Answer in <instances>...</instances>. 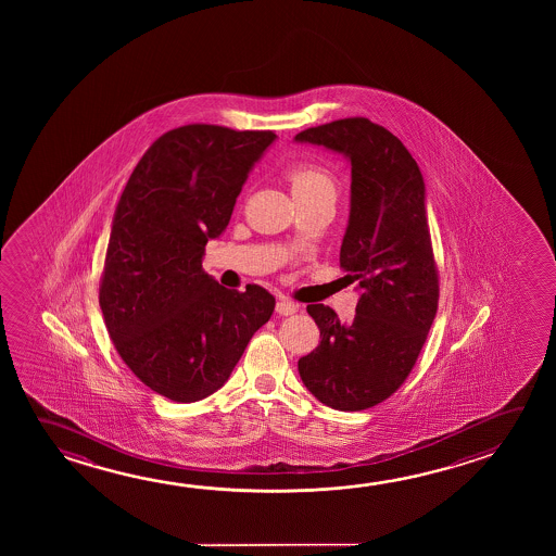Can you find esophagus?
Returning <instances> with one entry per match:
<instances>
[{"instance_id":"34e87169","label":"esophagus","mask_w":556,"mask_h":556,"mask_svg":"<svg viewBox=\"0 0 556 556\" xmlns=\"http://www.w3.org/2000/svg\"><path fill=\"white\" fill-rule=\"evenodd\" d=\"M275 309H277V314H281V316H292V314L299 309V304L287 301V299H281V301L277 302Z\"/></svg>"}]
</instances>
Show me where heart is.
Here are the masks:
<instances>
[{"instance_id": "1", "label": "heart", "mask_w": 556, "mask_h": 556, "mask_svg": "<svg viewBox=\"0 0 556 556\" xmlns=\"http://www.w3.org/2000/svg\"><path fill=\"white\" fill-rule=\"evenodd\" d=\"M292 193L294 195H336L337 180L333 174L318 164H296L289 170Z\"/></svg>"}]
</instances>
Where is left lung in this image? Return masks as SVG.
Masks as SVG:
<instances>
[{
    "instance_id": "left-lung-1",
    "label": "left lung",
    "mask_w": 556,
    "mask_h": 556,
    "mask_svg": "<svg viewBox=\"0 0 556 556\" xmlns=\"http://www.w3.org/2000/svg\"><path fill=\"white\" fill-rule=\"evenodd\" d=\"M351 164V210L341 267L356 282L355 318L309 304L319 345L299 361L308 392L337 410L390 397L427 341L438 308V275L419 164L397 137L366 118L337 119L294 137Z\"/></svg>"
}]
</instances>
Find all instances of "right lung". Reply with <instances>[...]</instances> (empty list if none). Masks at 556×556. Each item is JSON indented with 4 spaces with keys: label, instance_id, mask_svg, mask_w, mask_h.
I'll return each instance as SVG.
<instances>
[{
    "label": "right lung",
    "instance_id": "1",
    "mask_svg": "<svg viewBox=\"0 0 556 556\" xmlns=\"http://www.w3.org/2000/svg\"><path fill=\"white\" fill-rule=\"evenodd\" d=\"M274 131L191 124L159 137L122 191L101 282L102 316L124 363L176 403L225 386L275 299L220 287L201 269Z\"/></svg>",
    "mask_w": 556,
    "mask_h": 556
}]
</instances>
